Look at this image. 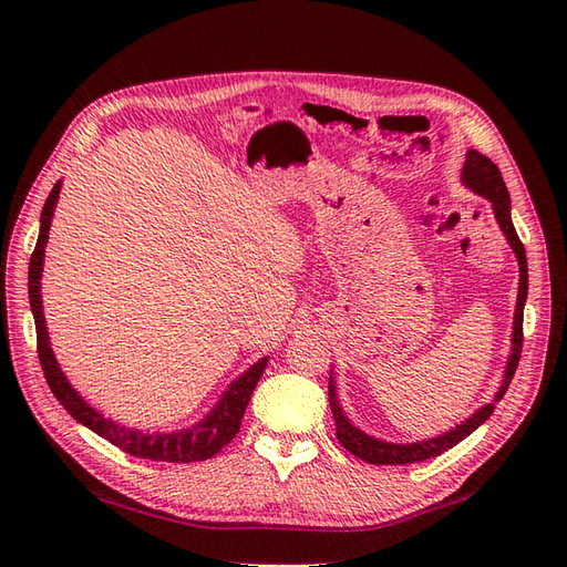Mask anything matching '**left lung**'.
<instances>
[{
    "label": "left lung",
    "instance_id": "8db88e82",
    "mask_svg": "<svg viewBox=\"0 0 567 567\" xmlns=\"http://www.w3.org/2000/svg\"><path fill=\"white\" fill-rule=\"evenodd\" d=\"M461 184L468 186L473 194L485 196L492 203V210L496 221H499V229L504 231L508 246L516 252V260L520 267V281H518V302H516V315H513V333H511V354L506 362V371H504V381L496 390L494 400L485 406H480L475 414H471V419L461 421L456 427H452L450 433H442L437 437L423 440V442H411V444H394V442H383L379 437H371L364 431H359L357 425L350 423V419L342 414V406L338 402V392H336V379L331 371L329 379V402H331V411L336 419V437L338 442L346 447L350 454L359 456L367 463H375V466H404V463H416V461H425L440 456L442 452L452 450L454 444H458L461 440H466L475 427L483 425L499 402L504 398V392L508 390V383L513 379V373L518 369L520 362V350H523V310H525V300H527V257H525V246L520 244V238L516 234V227L511 221V196L508 188L504 184V177L487 156L483 153L471 148L466 153V163H463L461 169Z\"/></svg>",
    "mask_w": 567,
    "mask_h": 567
}]
</instances>
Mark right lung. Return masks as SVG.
Wrapping results in <instances>:
<instances>
[{"label":"right lung","mask_w":567,"mask_h":567,"mask_svg":"<svg viewBox=\"0 0 567 567\" xmlns=\"http://www.w3.org/2000/svg\"><path fill=\"white\" fill-rule=\"evenodd\" d=\"M59 194H61V182H56L54 188H51V194L42 208L38 246L32 250L30 269H28V298H30V310H32V317H35V329H38V354H40V364L51 392H54V398L78 423L90 427V431H94L96 435L109 440L111 444H115V447H120L132 456L167 461V463H192V461L213 458L217 452H221V447H227V444L236 437L238 427H241V419L246 414L250 394L257 381H260L269 357H262L260 362H255L248 371L238 375V379L221 392L219 402L208 411V414L192 427H184V431H173V433L140 431V427L120 425L113 419H106L94 406H90L82 400V394L68 383L65 373L56 362L54 350H51V342H49V331H47L44 310H42L44 248H47L51 217H54Z\"/></svg>","instance_id":"obj_1"}]
</instances>
